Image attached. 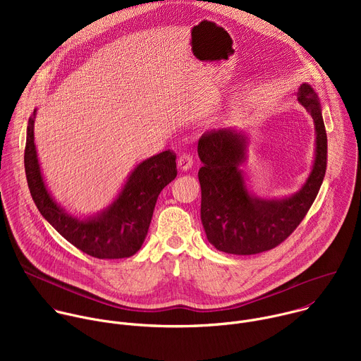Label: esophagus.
Wrapping results in <instances>:
<instances>
[{
    "label": "esophagus",
    "instance_id": "esophagus-1",
    "mask_svg": "<svg viewBox=\"0 0 361 361\" xmlns=\"http://www.w3.org/2000/svg\"><path fill=\"white\" fill-rule=\"evenodd\" d=\"M192 163H194L192 156H191V154H187V152L181 154V156H180V157H178V160H177L178 169H180L181 171H187L188 169H191Z\"/></svg>",
    "mask_w": 361,
    "mask_h": 361
}]
</instances>
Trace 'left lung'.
<instances>
[{"label":"left lung","instance_id":"8db88e82","mask_svg":"<svg viewBox=\"0 0 361 361\" xmlns=\"http://www.w3.org/2000/svg\"><path fill=\"white\" fill-rule=\"evenodd\" d=\"M301 106L316 126L313 170L298 192L281 200L252 197L245 187L240 166L245 160L247 137L234 128L204 133L198 140L201 185V223L207 240L228 254L250 255L281 244L302 221L314 202L327 167V134L316 91L301 84Z\"/></svg>","mask_w":361,"mask_h":361}]
</instances>
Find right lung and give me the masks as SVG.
Masks as SVG:
<instances>
[{
    "instance_id": "right-lung-1",
    "label": "right lung",
    "mask_w": 361,
    "mask_h": 361,
    "mask_svg": "<svg viewBox=\"0 0 361 361\" xmlns=\"http://www.w3.org/2000/svg\"><path fill=\"white\" fill-rule=\"evenodd\" d=\"M34 118L35 111L28 121L24 166L38 212L68 243L95 259L134 255L145 240L159 194L177 176L176 152L163 151L140 163L107 210L80 220L67 214L44 184L34 144Z\"/></svg>"
}]
</instances>
